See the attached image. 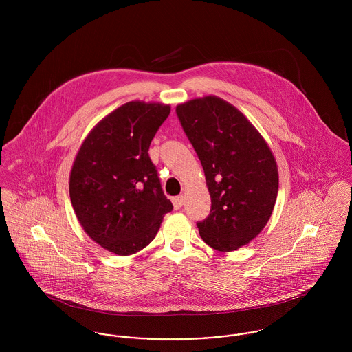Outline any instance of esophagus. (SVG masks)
Returning <instances> with one entry per match:
<instances>
[{
    "label": "esophagus",
    "instance_id": "34e87169",
    "mask_svg": "<svg viewBox=\"0 0 352 352\" xmlns=\"http://www.w3.org/2000/svg\"><path fill=\"white\" fill-rule=\"evenodd\" d=\"M172 201H173V206H175V208L177 210V208H180V207L183 206V201H184V197H183V195L175 197V198L172 199Z\"/></svg>",
    "mask_w": 352,
    "mask_h": 352
}]
</instances>
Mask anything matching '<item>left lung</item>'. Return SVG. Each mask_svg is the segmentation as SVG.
<instances>
[{
  "label": "left lung",
  "mask_w": 352,
  "mask_h": 352,
  "mask_svg": "<svg viewBox=\"0 0 352 352\" xmlns=\"http://www.w3.org/2000/svg\"><path fill=\"white\" fill-rule=\"evenodd\" d=\"M176 113L211 197L210 215L197 223L201 240L217 251H234L253 240L272 214L276 161L251 122L217 96L180 104Z\"/></svg>",
  "instance_id": "1"
}]
</instances>
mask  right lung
I'll return each instance as SVG.
<instances>
[{
    "instance_id": "obj_1",
    "label": "right lung",
    "mask_w": 352,
    "mask_h": 352,
    "mask_svg": "<svg viewBox=\"0 0 352 352\" xmlns=\"http://www.w3.org/2000/svg\"><path fill=\"white\" fill-rule=\"evenodd\" d=\"M169 105L130 101L89 133L70 173V201L87 234L107 251L129 256L155 237L173 206L149 157Z\"/></svg>"
}]
</instances>
